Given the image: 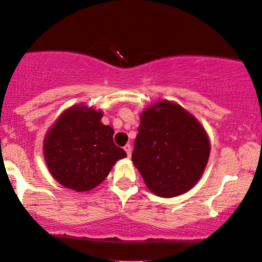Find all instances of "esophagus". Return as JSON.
Instances as JSON below:
<instances>
[{
	"label": "esophagus",
	"instance_id": "1",
	"mask_svg": "<svg viewBox=\"0 0 262 262\" xmlns=\"http://www.w3.org/2000/svg\"><path fill=\"white\" fill-rule=\"evenodd\" d=\"M124 150H125V151H126V154H127V157H130V156H131V151H132L131 145H130V144H126V145L124 146Z\"/></svg>",
	"mask_w": 262,
	"mask_h": 262
}]
</instances>
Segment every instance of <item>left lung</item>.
<instances>
[{
  "label": "left lung",
  "instance_id": "1",
  "mask_svg": "<svg viewBox=\"0 0 262 262\" xmlns=\"http://www.w3.org/2000/svg\"><path fill=\"white\" fill-rule=\"evenodd\" d=\"M209 155L205 130L181 106L159 101L142 113L132 161L154 194L171 198L187 192Z\"/></svg>",
  "mask_w": 262,
  "mask_h": 262
}]
</instances>
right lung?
Returning a JSON list of instances; mask_svg holds the SVG:
<instances>
[{
  "instance_id": "obj_1",
  "label": "right lung",
  "mask_w": 262,
  "mask_h": 262,
  "mask_svg": "<svg viewBox=\"0 0 262 262\" xmlns=\"http://www.w3.org/2000/svg\"><path fill=\"white\" fill-rule=\"evenodd\" d=\"M101 118L100 111L71 107L46 135V164L64 187L89 191L105 180L118 160L126 156L124 149L114 144V130L103 125Z\"/></svg>"
}]
</instances>
